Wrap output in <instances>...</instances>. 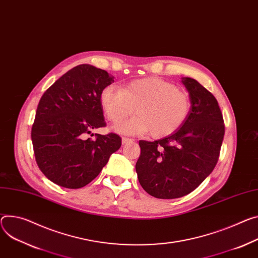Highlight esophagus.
<instances>
[{
  "mask_svg": "<svg viewBox=\"0 0 258 258\" xmlns=\"http://www.w3.org/2000/svg\"><path fill=\"white\" fill-rule=\"evenodd\" d=\"M133 141H134L133 139H130V138H126V137H122V139H121V142H122V144H127V143L133 142Z\"/></svg>",
  "mask_w": 258,
  "mask_h": 258,
  "instance_id": "obj_1",
  "label": "esophagus"
}]
</instances>
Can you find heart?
<instances>
[{"label":"heart","instance_id":"b5f03b06","mask_svg":"<svg viewBox=\"0 0 258 258\" xmlns=\"http://www.w3.org/2000/svg\"><path fill=\"white\" fill-rule=\"evenodd\" d=\"M104 114L112 122H119L135 109L136 116L114 125L119 133L144 135L153 138L171 135L185 121L190 110L186 92L158 77L135 80L120 89L106 86L100 96Z\"/></svg>","mask_w":258,"mask_h":258}]
</instances>
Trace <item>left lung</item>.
Here are the masks:
<instances>
[{
	"label": "left lung",
	"instance_id": "obj_1",
	"mask_svg": "<svg viewBox=\"0 0 258 258\" xmlns=\"http://www.w3.org/2000/svg\"><path fill=\"white\" fill-rule=\"evenodd\" d=\"M181 82L190 99L185 121L157 141L139 142L138 179L157 199H177L194 191L214 170L223 141V118L215 97L196 79L182 77Z\"/></svg>",
	"mask_w": 258,
	"mask_h": 258
}]
</instances>
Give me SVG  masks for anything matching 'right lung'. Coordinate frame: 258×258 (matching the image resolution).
<instances>
[{
  "mask_svg": "<svg viewBox=\"0 0 258 258\" xmlns=\"http://www.w3.org/2000/svg\"><path fill=\"white\" fill-rule=\"evenodd\" d=\"M114 82L105 70L79 64L57 79L42 96L32 127L36 161L42 173L66 188H81L95 179L121 146L116 134L91 131L106 125L102 90Z\"/></svg>",
  "mask_w": 258,
  "mask_h": 258,
  "instance_id": "obj_1",
  "label": "right lung"
}]
</instances>
